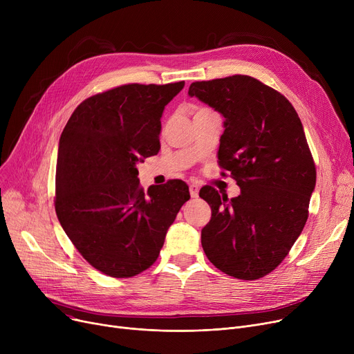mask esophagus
Returning a JSON list of instances; mask_svg holds the SVG:
<instances>
[{
    "label": "esophagus",
    "instance_id": "34e87169",
    "mask_svg": "<svg viewBox=\"0 0 354 354\" xmlns=\"http://www.w3.org/2000/svg\"><path fill=\"white\" fill-rule=\"evenodd\" d=\"M189 192H191V196L192 198H198V194H199V187L195 183L189 185Z\"/></svg>",
    "mask_w": 354,
    "mask_h": 354
}]
</instances>
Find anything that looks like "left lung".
I'll return each mask as SVG.
<instances>
[{
	"instance_id": "left-lung-1",
	"label": "left lung",
	"mask_w": 354,
	"mask_h": 354,
	"mask_svg": "<svg viewBox=\"0 0 354 354\" xmlns=\"http://www.w3.org/2000/svg\"><path fill=\"white\" fill-rule=\"evenodd\" d=\"M188 93L225 118L218 163L241 188L231 199L209 185L199 191L212 209L202 248L222 272L257 280L281 264L308 218L315 165L301 120L280 91L244 74Z\"/></svg>"
}]
</instances>
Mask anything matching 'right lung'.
I'll return each instance as SVG.
<instances>
[{
    "label": "right lung",
    "instance_id": "1",
    "mask_svg": "<svg viewBox=\"0 0 354 354\" xmlns=\"http://www.w3.org/2000/svg\"><path fill=\"white\" fill-rule=\"evenodd\" d=\"M183 86L132 83L97 93L76 107L60 136L55 214L86 261L109 277L151 267L191 198L179 179L145 192L136 169L159 152L163 109Z\"/></svg>",
    "mask_w": 354,
    "mask_h": 354
}]
</instances>
